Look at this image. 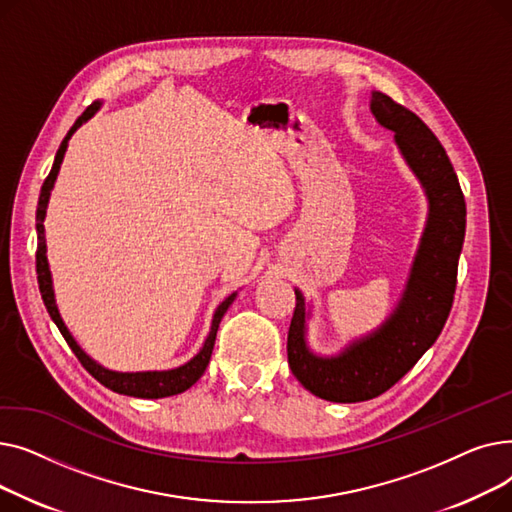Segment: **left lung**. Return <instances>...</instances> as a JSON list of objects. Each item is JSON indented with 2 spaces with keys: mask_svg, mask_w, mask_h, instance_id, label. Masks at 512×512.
<instances>
[{
  "mask_svg": "<svg viewBox=\"0 0 512 512\" xmlns=\"http://www.w3.org/2000/svg\"><path fill=\"white\" fill-rule=\"evenodd\" d=\"M371 112L394 130L396 145L425 186L429 222L400 305L380 332L346 348L336 359H319L305 344V299L299 290L288 328V365L309 392L332 402H361L390 390L432 346L450 315L467 207L446 149L409 107L373 91Z\"/></svg>",
  "mask_w": 512,
  "mask_h": 512,
  "instance_id": "left-lung-1",
  "label": "left lung"
}]
</instances>
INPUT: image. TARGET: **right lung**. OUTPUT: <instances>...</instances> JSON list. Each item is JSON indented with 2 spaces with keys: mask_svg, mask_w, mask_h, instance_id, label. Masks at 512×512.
<instances>
[{
  "mask_svg": "<svg viewBox=\"0 0 512 512\" xmlns=\"http://www.w3.org/2000/svg\"><path fill=\"white\" fill-rule=\"evenodd\" d=\"M97 107H99L97 103H91L87 110L78 116L74 126L68 130V134L64 137V141H62V145H60V149L56 153V161H53V168H51L49 176L45 178V182L41 186L39 207H37V238H39V242H37V255H35V259H37L35 261L37 263V282H39V290H41V299L45 303V309H47L49 317L53 319V324L58 326L60 334L64 336V340L72 348V353L76 355L80 365H83L99 384H103L105 388H110V390H114L118 394H128V396H137V398H164V396L180 394V392L191 388L201 378L205 367L209 365L211 351H213V344H215V334H218V328H220V321H222L224 313L228 311V307L234 301V294H230V297L218 307V311H215L211 332H209V336H207V340H205V344L201 348V353L195 359H191L186 365H182L178 369H172V371H147V373H116V371H110V369H103L93 359H89L83 353V348H80L74 342V338L66 330L64 321H62V317L58 313L56 301H53L51 276H49V265H47V257H45V228H43L45 209H47V201H49V195H51L53 182H56L58 172H60V164H62L66 147H68V139L72 137V132L80 124H83L85 120H89L95 114Z\"/></svg>",
  "mask_w": 512,
  "mask_h": 512,
  "instance_id": "add662e5",
  "label": "right lung"
}]
</instances>
